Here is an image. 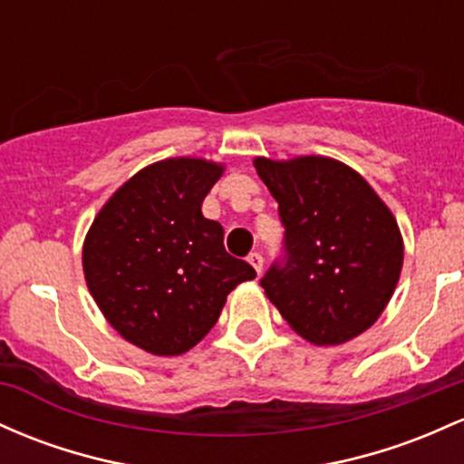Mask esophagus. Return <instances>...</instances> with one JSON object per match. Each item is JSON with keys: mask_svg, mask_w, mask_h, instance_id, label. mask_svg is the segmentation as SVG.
Segmentation results:
<instances>
[{"mask_svg": "<svg viewBox=\"0 0 464 464\" xmlns=\"http://www.w3.org/2000/svg\"><path fill=\"white\" fill-rule=\"evenodd\" d=\"M246 259H248V264H251V266L256 268V273H257V275L262 273V266H264V257L259 256V253H251V256H248Z\"/></svg>", "mask_w": 464, "mask_h": 464, "instance_id": "34e87169", "label": "esophagus"}]
</instances>
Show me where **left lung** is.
<instances>
[{"mask_svg":"<svg viewBox=\"0 0 464 464\" xmlns=\"http://www.w3.org/2000/svg\"><path fill=\"white\" fill-rule=\"evenodd\" d=\"M253 165L286 228L284 257L259 282L266 297L310 343L359 337L388 306L403 268L392 211L334 158H256Z\"/></svg>","mask_w":464,"mask_h":464,"instance_id":"1","label":"left lung"}]
</instances>
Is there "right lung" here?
I'll return each mask as SVG.
<instances>
[{"label":"right lung","mask_w":464,"mask_h":464,"mask_svg":"<svg viewBox=\"0 0 464 464\" xmlns=\"http://www.w3.org/2000/svg\"><path fill=\"white\" fill-rule=\"evenodd\" d=\"M224 165L167 158L131 176L105 202L83 242L96 306L130 343L158 356L191 350L220 317L227 295L256 277L228 256L202 200Z\"/></svg>","instance_id":"obj_1"}]
</instances>
